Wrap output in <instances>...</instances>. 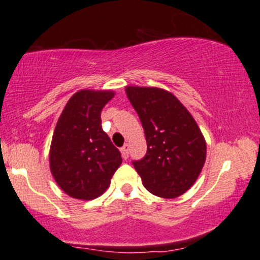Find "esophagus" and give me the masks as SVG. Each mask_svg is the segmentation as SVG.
Wrapping results in <instances>:
<instances>
[{"label":"esophagus","instance_id":"34e87169","mask_svg":"<svg viewBox=\"0 0 260 260\" xmlns=\"http://www.w3.org/2000/svg\"><path fill=\"white\" fill-rule=\"evenodd\" d=\"M121 154H122V157L126 160L128 157V154H129V147H128V144H124L123 147L121 148Z\"/></svg>","mask_w":260,"mask_h":260}]
</instances>
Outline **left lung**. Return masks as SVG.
<instances>
[{
  "instance_id": "8db88e82",
  "label": "left lung",
  "mask_w": 260,
  "mask_h": 260,
  "mask_svg": "<svg viewBox=\"0 0 260 260\" xmlns=\"http://www.w3.org/2000/svg\"><path fill=\"white\" fill-rule=\"evenodd\" d=\"M147 139V154L133 161L143 184L162 198H176L193 186L207 156L198 124L171 92L159 88L127 86Z\"/></svg>"
}]
</instances>
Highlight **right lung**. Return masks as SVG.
Masks as SVG:
<instances>
[{"instance_id": "1", "label": "right lung", "mask_w": 260, "mask_h": 260, "mask_svg": "<svg viewBox=\"0 0 260 260\" xmlns=\"http://www.w3.org/2000/svg\"><path fill=\"white\" fill-rule=\"evenodd\" d=\"M115 92L80 90L59 116L50 149L51 174L68 196L90 201L103 194L122 162L101 127L100 113Z\"/></svg>"}]
</instances>
